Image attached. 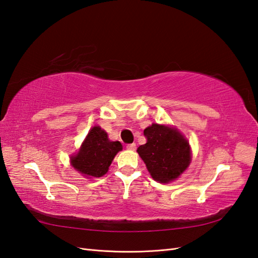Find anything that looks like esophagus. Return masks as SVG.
Segmentation results:
<instances>
[{"mask_svg": "<svg viewBox=\"0 0 258 258\" xmlns=\"http://www.w3.org/2000/svg\"><path fill=\"white\" fill-rule=\"evenodd\" d=\"M126 147H127V150H129V151H135L137 145H136V143H131V144H127Z\"/></svg>", "mask_w": 258, "mask_h": 258, "instance_id": "34e87169", "label": "esophagus"}]
</instances>
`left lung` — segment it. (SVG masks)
I'll return each instance as SVG.
<instances>
[{"instance_id":"1","label":"left lung","mask_w":258,"mask_h":258,"mask_svg":"<svg viewBox=\"0 0 258 258\" xmlns=\"http://www.w3.org/2000/svg\"><path fill=\"white\" fill-rule=\"evenodd\" d=\"M144 136L147 141L137 152L155 181L172 182L188 168L190 146L176 128L152 123L144 130Z\"/></svg>"}]
</instances>
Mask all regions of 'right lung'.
Listing matches in <instances>:
<instances>
[{"instance_id":"add662e5","label":"right lung","mask_w":258,"mask_h":258,"mask_svg":"<svg viewBox=\"0 0 258 258\" xmlns=\"http://www.w3.org/2000/svg\"><path fill=\"white\" fill-rule=\"evenodd\" d=\"M122 150L118 141H110L106 132L100 126L90 129L80 151L71 160L72 167L87 177H101L107 171L116 156Z\"/></svg>"}]
</instances>
